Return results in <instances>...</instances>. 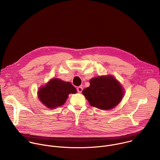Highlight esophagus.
Segmentation results:
<instances>
[{
	"label": "esophagus",
	"instance_id": "esophagus-1",
	"mask_svg": "<svg viewBox=\"0 0 160 160\" xmlns=\"http://www.w3.org/2000/svg\"><path fill=\"white\" fill-rule=\"evenodd\" d=\"M82 90H83V87H82L80 86V87H77V91L79 93H81L82 92Z\"/></svg>",
	"mask_w": 160,
	"mask_h": 160
}]
</instances>
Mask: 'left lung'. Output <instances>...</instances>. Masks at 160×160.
Returning <instances> with one entry per match:
<instances>
[{"label":"left lung","mask_w":160,"mask_h":160,"mask_svg":"<svg viewBox=\"0 0 160 160\" xmlns=\"http://www.w3.org/2000/svg\"><path fill=\"white\" fill-rule=\"evenodd\" d=\"M124 93L122 84L111 75L92 78L90 80V86L82 90L90 106L102 110L116 107Z\"/></svg>","instance_id":"left-lung-1"}]
</instances>
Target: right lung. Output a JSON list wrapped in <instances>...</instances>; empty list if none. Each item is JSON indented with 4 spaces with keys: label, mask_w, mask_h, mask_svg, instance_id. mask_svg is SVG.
Wrapping results in <instances>:
<instances>
[{
    "label": "right lung",
    "mask_w": 160,
    "mask_h": 160,
    "mask_svg": "<svg viewBox=\"0 0 160 160\" xmlns=\"http://www.w3.org/2000/svg\"><path fill=\"white\" fill-rule=\"evenodd\" d=\"M77 92V89L70 82L54 78L38 88V98L47 108L54 109L63 105L70 94Z\"/></svg>",
    "instance_id": "add662e5"
}]
</instances>
